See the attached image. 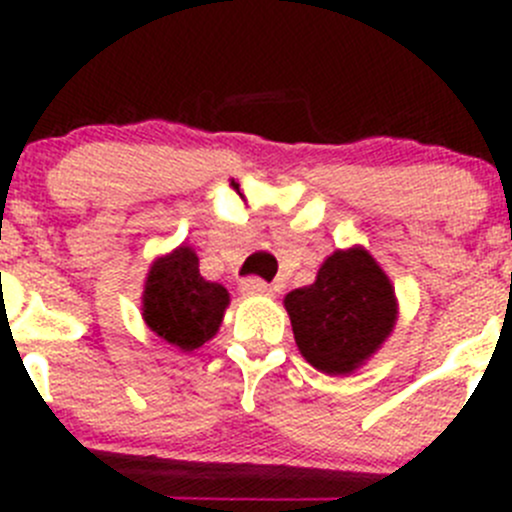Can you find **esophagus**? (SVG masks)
<instances>
[{
  "label": "esophagus",
  "mask_w": 512,
  "mask_h": 512,
  "mask_svg": "<svg viewBox=\"0 0 512 512\" xmlns=\"http://www.w3.org/2000/svg\"><path fill=\"white\" fill-rule=\"evenodd\" d=\"M240 289H242V294H252V297H255V294H270L272 292V287L267 285L265 280H260V277H245V280L240 282Z\"/></svg>",
  "instance_id": "34e87169"
}]
</instances>
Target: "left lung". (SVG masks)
Segmentation results:
<instances>
[{"mask_svg":"<svg viewBox=\"0 0 512 512\" xmlns=\"http://www.w3.org/2000/svg\"><path fill=\"white\" fill-rule=\"evenodd\" d=\"M294 342L324 374H349L379 349L396 319L394 287L361 247L334 252L314 285L285 297Z\"/></svg>","mask_w":512,"mask_h":512,"instance_id":"1","label":"left lung"}]
</instances>
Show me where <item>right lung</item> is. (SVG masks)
I'll use <instances>...</instances> for the list:
<instances>
[{
	"label": "right lung",
	"instance_id": "right-lung-1",
	"mask_svg": "<svg viewBox=\"0 0 512 512\" xmlns=\"http://www.w3.org/2000/svg\"><path fill=\"white\" fill-rule=\"evenodd\" d=\"M227 302V289L200 275L195 252L178 247L148 272L143 319L160 339L193 352L218 332Z\"/></svg>",
	"mask_w": 512,
	"mask_h": 512
}]
</instances>
